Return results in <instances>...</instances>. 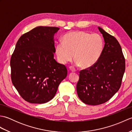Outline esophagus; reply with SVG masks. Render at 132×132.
<instances>
[{
    "label": "esophagus",
    "instance_id": "1",
    "mask_svg": "<svg viewBox=\"0 0 132 132\" xmlns=\"http://www.w3.org/2000/svg\"><path fill=\"white\" fill-rule=\"evenodd\" d=\"M69 70H70L71 72H73L76 71V70H75L74 68H72V67H70Z\"/></svg>",
    "mask_w": 132,
    "mask_h": 132
}]
</instances>
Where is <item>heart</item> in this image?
Returning <instances> with one entry per match:
<instances>
[{
  "instance_id": "heart-1",
  "label": "heart",
  "mask_w": 132,
  "mask_h": 132,
  "mask_svg": "<svg viewBox=\"0 0 132 132\" xmlns=\"http://www.w3.org/2000/svg\"><path fill=\"white\" fill-rule=\"evenodd\" d=\"M104 46V42L99 34L78 30L66 33L62 42L56 45L55 53L61 63H68L74 58L75 65L86 69L99 61Z\"/></svg>"
}]
</instances>
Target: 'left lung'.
<instances>
[{"mask_svg": "<svg viewBox=\"0 0 132 132\" xmlns=\"http://www.w3.org/2000/svg\"><path fill=\"white\" fill-rule=\"evenodd\" d=\"M105 42L103 53L94 66L80 71L78 96L86 104L107 102L119 91L125 70V58L115 37L98 27Z\"/></svg>", "mask_w": 132, "mask_h": 132, "instance_id": "obj_1", "label": "left lung"}]
</instances>
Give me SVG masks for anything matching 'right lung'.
Wrapping results in <instances>:
<instances>
[{"label":"right lung","instance_id":"right-lung-1","mask_svg":"<svg viewBox=\"0 0 132 132\" xmlns=\"http://www.w3.org/2000/svg\"><path fill=\"white\" fill-rule=\"evenodd\" d=\"M58 27H37L22 35L11 56V80L27 102H48L54 97L60 83L67 77L64 64L54 58V36Z\"/></svg>","mask_w":132,"mask_h":132}]
</instances>
